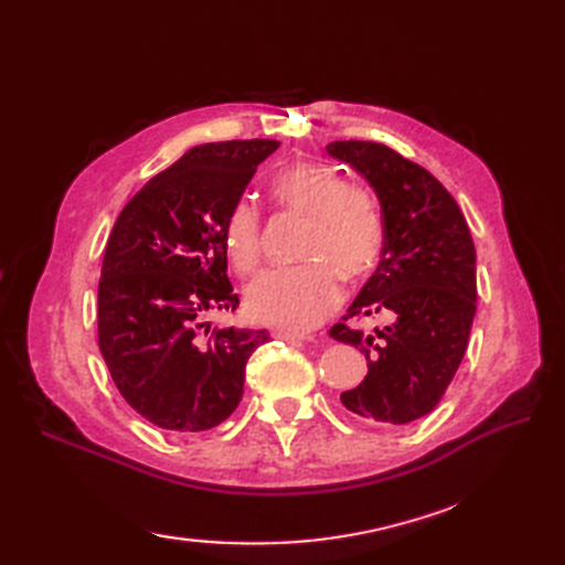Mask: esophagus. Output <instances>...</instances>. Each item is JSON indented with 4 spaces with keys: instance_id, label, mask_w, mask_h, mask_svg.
Wrapping results in <instances>:
<instances>
[{
    "instance_id": "obj_1",
    "label": "esophagus",
    "mask_w": 565,
    "mask_h": 565,
    "mask_svg": "<svg viewBox=\"0 0 565 565\" xmlns=\"http://www.w3.org/2000/svg\"><path fill=\"white\" fill-rule=\"evenodd\" d=\"M273 337L287 341V344H299V341H306V339H309V337H303V334H292V332H273Z\"/></svg>"
}]
</instances>
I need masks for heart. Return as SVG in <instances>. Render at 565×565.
<instances>
[{
	"mask_svg": "<svg viewBox=\"0 0 565 565\" xmlns=\"http://www.w3.org/2000/svg\"><path fill=\"white\" fill-rule=\"evenodd\" d=\"M280 210L309 218L299 256L306 264L262 273L245 295L247 316L270 328L303 334L330 318L344 299L341 278L363 280L377 270L386 249V221L367 185L349 183L337 167L299 160L270 181ZM262 214L237 200L224 224V247L237 276L262 264Z\"/></svg>",
	"mask_w": 565,
	"mask_h": 565,
	"instance_id": "obj_1",
	"label": "heart"
}]
</instances>
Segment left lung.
Returning a JSON list of instances; mask_svg holds the SVG:
<instances>
[{
    "mask_svg": "<svg viewBox=\"0 0 565 565\" xmlns=\"http://www.w3.org/2000/svg\"><path fill=\"white\" fill-rule=\"evenodd\" d=\"M328 152L370 181L386 221L377 270L330 330L367 358L365 380L341 403L367 422H415L438 405L469 344L476 249L467 218L431 172L384 143L334 141ZM363 317L387 324L365 333Z\"/></svg>",
    "mask_w": 565,
    "mask_h": 565,
    "instance_id": "left-lung-1",
    "label": "left lung"
}]
</instances>
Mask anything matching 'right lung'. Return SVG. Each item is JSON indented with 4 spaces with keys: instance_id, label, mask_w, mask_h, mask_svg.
I'll return each instance as SVG.
<instances>
[{
    "instance_id": "add662e5",
    "label": "right lung",
    "mask_w": 565,
    "mask_h": 565,
    "mask_svg": "<svg viewBox=\"0 0 565 565\" xmlns=\"http://www.w3.org/2000/svg\"><path fill=\"white\" fill-rule=\"evenodd\" d=\"M268 139L195 146L119 212L98 280V349L122 398L174 434L214 429L243 398L245 365L266 330L204 328L235 311L224 224Z\"/></svg>"
}]
</instances>
